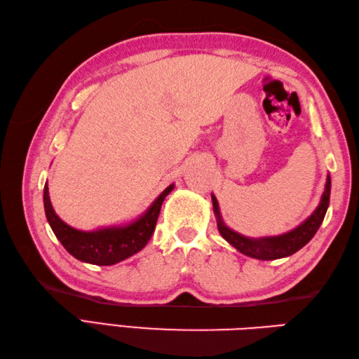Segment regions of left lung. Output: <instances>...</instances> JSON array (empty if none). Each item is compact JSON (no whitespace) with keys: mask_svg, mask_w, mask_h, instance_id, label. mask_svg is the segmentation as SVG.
Wrapping results in <instances>:
<instances>
[{"mask_svg":"<svg viewBox=\"0 0 359 359\" xmlns=\"http://www.w3.org/2000/svg\"><path fill=\"white\" fill-rule=\"evenodd\" d=\"M330 188L332 179L330 174H327L321 201H319L316 210L311 212L302 224H299L296 228H293V230H290L287 233H282L278 236H262V238H248V236H243L238 231L231 230V228L224 222L222 215H220L219 202L216 199V196L211 193L212 210H215L219 233L230 245L241 251L242 255L259 259V261H274V259L292 256L296 251H299L304 245H307L311 238L316 234L318 228L321 226L327 208H329L330 203Z\"/></svg>","mask_w":359,"mask_h":359,"instance_id":"1","label":"left lung"}]
</instances>
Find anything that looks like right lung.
I'll return each instance as SVG.
<instances>
[{
    "label": "right lung",
    "mask_w": 359,
    "mask_h": 359,
    "mask_svg": "<svg viewBox=\"0 0 359 359\" xmlns=\"http://www.w3.org/2000/svg\"><path fill=\"white\" fill-rule=\"evenodd\" d=\"M174 189V184L166 187L152 202L147 211L131 222L123 225H111L85 231L67 225L53 210L49 197L48 182L44 185L43 203L46 219L52 228L53 234L62 242L69 255L81 262L93 265H114L133 255L139 253L149 242L157 224L160 208L165 197Z\"/></svg>",
    "instance_id": "obj_1"
}]
</instances>
